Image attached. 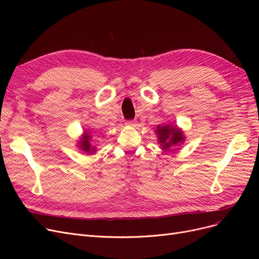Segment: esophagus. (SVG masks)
<instances>
[{"instance_id": "obj_1", "label": "esophagus", "mask_w": 259, "mask_h": 259, "mask_svg": "<svg viewBox=\"0 0 259 259\" xmlns=\"http://www.w3.org/2000/svg\"><path fill=\"white\" fill-rule=\"evenodd\" d=\"M135 124H137V121H135V120H128V121H126V125L130 126V127H134Z\"/></svg>"}]
</instances>
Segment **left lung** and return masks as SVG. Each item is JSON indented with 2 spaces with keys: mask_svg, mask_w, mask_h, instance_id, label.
<instances>
[{
  "mask_svg": "<svg viewBox=\"0 0 259 259\" xmlns=\"http://www.w3.org/2000/svg\"><path fill=\"white\" fill-rule=\"evenodd\" d=\"M155 133L157 135V143L160 145L162 150H169L170 148L175 146H181L186 141V135L182 128L178 125H158Z\"/></svg>",
  "mask_w": 259,
  "mask_h": 259,
  "instance_id": "1",
  "label": "left lung"
}]
</instances>
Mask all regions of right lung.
<instances>
[{"label": "right lung", "mask_w": 259, "mask_h": 259, "mask_svg": "<svg viewBox=\"0 0 259 259\" xmlns=\"http://www.w3.org/2000/svg\"><path fill=\"white\" fill-rule=\"evenodd\" d=\"M91 139H92L91 132L89 130H85L84 133L81 134L79 141H77V147L79 150H81L87 154H94L95 152H97V149H95V147L90 144Z\"/></svg>", "instance_id": "add662e5"}]
</instances>
